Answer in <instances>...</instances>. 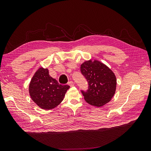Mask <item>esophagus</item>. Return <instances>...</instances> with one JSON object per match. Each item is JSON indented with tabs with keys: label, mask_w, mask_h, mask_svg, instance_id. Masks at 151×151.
Segmentation results:
<instances>
[{
	"label": "esophagus",
	"mask_w": 151,
	"mask_h": 151,
	"mask_svg": "<svg viewBox=\"0 0 151 151\" xmlns=\"http://www.w3.org/2000/svg\"><path fill=\"white\" fill-rule=\"evenodd\" d=\"M68 85H69L70 86H73L74 85V83L72 81H70L68 82Z\"/></svg>",
	"instance_id": "esophagus-1"
}]
</instances>
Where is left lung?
I'll use <instances>...</instances> for the list:
<instances>
[{
    "label": "left lung",
    "mask_w": 151,
    "mask_h": 151,
    "mask_svg": "<svg viewBox=\"0 0 151 151\" xmlns=\"http://www.w3.org/2000/svg\"><path fill=\"white\" fill-rule=\"evenodd\" d=\"M81 72L88 82V89L81 90L87 103L100 107L110 101L116 86L111 69L98 61H86L81 65Z\"/></svg>",
    "instance_id": "8db88e82"
}]
</instances>
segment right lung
<instances>
[{
    "mask_svg": "<svg viewBox=\"0 0 151 151\" xmlns=\"http://www.w3.org/2000/svg\"><path fill=\"white\" fill-rule=\"evenodd\" d=\"M68 85L60 84L49 75L47 68L36 71L29 84V94L33 101L44 109H50L60 104L65 96Z\"/></svg>",
    "mask_w": 151,
    "mask_h": 151,
    "instance_id": "right-lung-1",
    "label": "right lung"
}]
</instances>
